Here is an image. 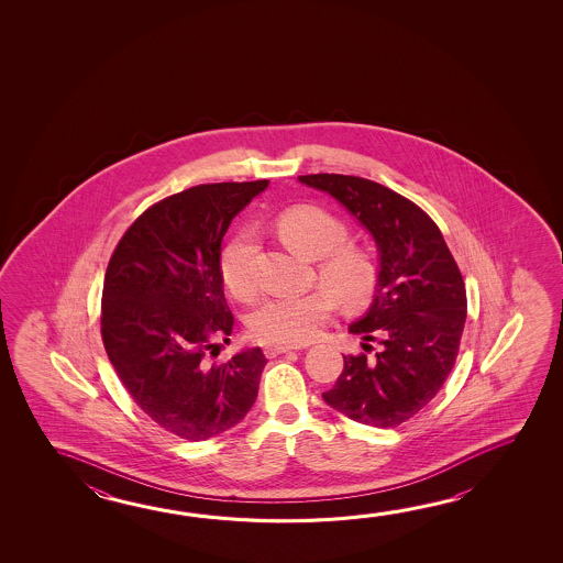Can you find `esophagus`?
I'll use <instances>...</instances> for the list:
<instances>
[{"label":"esophagus","mask_w":563,"mask_h":563,"mask_svg":"<svg viewBox=\"0 0 563 563\" xmlns=\"http://www.w3.org/2000/svg\"><path fill=\"white\" fill-rule=\"evenodd\" d=\"M290 350H296V347H292V345H267L265 347V355L267 357H277V355L286 354Z\"/></svg>","instance_id":"34e87169"}]
</instances>
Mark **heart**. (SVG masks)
Instances as JSON below:
<instances>
[{
    "label": "heart",
    "mask_w": 563,
    "mask_h": 563,
    "mask_svg": "<svg viewBox=\"0 0 563 563\" xmlns=\"http://www.w3.org/2000/svg\"><path fill=\"white\" fill-rule=\"evenodd\" d=\"M278 235L288 247L318 261V278L325 288L310 292L267 296L249 316V332L268 345H300L314 340L340 300L345 308L367 305L375 295L379 268L375 258L350 245V229L334 213L318 206H295L275 219ZM258 233L239 229L221 251L223 285L239 300L257 295Z\"/></svg>",
    "instance_id": "1"
}]
</instances>
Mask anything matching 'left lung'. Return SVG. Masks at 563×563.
Listing matches in <instances>:
<instances>
[{
	"instance_id": "8db88e82",
	"label": "left lung",
	"mask_w": 563,
	"mask_h": 563,
	"mask_svg": "<svg viewBox=\"0 0 563 563\" xmlns=\"http://www.w3.org/2000/svg\"><path fill=\"white\" fill-rule=\"evenodd\" d=\"M360 219L382 255L374 305L350 325L365 354L344 355L334 387L322 394L357 423L397 427L439 394L459 355L466 288L441 229L411 199L372 179L298 176Z\"/></svg>"
}]
</instances>
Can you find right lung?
Segmentation results:
<instances>
[{
    "instance_id": "right-lung-1",
    "label": "right lung",
    "mask_w": 563,
    "mask_h": 563,
    "mask_svg": "<svg viewBox=\"0 0 563 563\" xmlns=\"http://www.w3.org/2000/svg\"><path fill=\"white\" fill-rule=\"evenodd\" d=\"M223 181L150 206L122 235L104 275L100 334L134 404L164 431L206 441L249 413L267 357L258 347L209 362L235 318L223 295L221 241L267 188Z\"/></svg>"
}]
</instances>
